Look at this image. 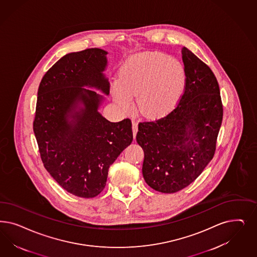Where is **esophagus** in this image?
I'll list each match as a JSON object with an SVG mask.
<instances>
[{
	"label": "esophagus",
	"instance_id": "obj_1",
	"mask_svg": "<svg viewBox=\"0 0 257 257\" xmlns=\"http://www.w3.org/2000/svg\"><path fill=\"white\" fill-rule=\"evenodd\" d=\"M133 137L135 139L136 137V133L138 132V123L135 119H133Z\"/></svg>",
	"mask_w": 257,
	"mask_h": 257
}]
</instances>
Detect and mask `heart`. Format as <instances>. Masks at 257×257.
Masks as SVG:
<instances>
[{
    "instance_id": "b5f03b06",
    "label": "heart",
    "mask_w": 257,
    "mask_h": 257,
    "mask_svg": "<svg viewBox=\"0 0 257 257\" xmlns=\"http://www.w3.org/2000/svg\"><path fill=\"white\" fill-rule=\"evenodd\" d=\"M185 84V71L179 60L162 53H147L124 63L111 92L121 108H131L135 96L145 115L157 117L174 108Z\"/></svg>"
}]
</instances>
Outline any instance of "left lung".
Wrapping results in <instances>:
<instances>
[{
  "label": "left lung",
  "instance_id": "left-lung-1",
  "mask_svg": "<svg viewBox=\"0 0 257 257\" xmlns=\"http://www.w3.org/2000/svg\"><path fill=\"white\" fill-rule=\"evenodd\" d=\"M182 55L186 84L177 107L163 118L139 123L136 135L145 153L144 179L162 193L182 190L201 174L215 155L223 117L212 70L186 47Z\"/></svg>",
  "mask_w": 257,
  "mask_h": 257
}]
</instances>
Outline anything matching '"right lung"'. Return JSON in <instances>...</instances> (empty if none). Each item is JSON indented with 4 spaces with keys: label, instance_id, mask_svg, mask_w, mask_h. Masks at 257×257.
Wrapping results in <instances>:
<instances>
[{
    "label": "right lung",
    "instance_id": "right-lung-1",
    "mask_svg": "<svg viewBox=\"0 0 257 257\" xmlns=\"http://www.w3.org/2000/svg\"><path fill=\"white\" fill-rule=\"evenodd\" d=\"M108 52L91 48L60 58L42 77L33 130L43 166L76 197H96L109 166L133 140L131 119L112 123L98 112L109 83L103 72Z\"/></svg>",
    "mask_w": 257,
    "mask_h": 257
}]
</instances>
